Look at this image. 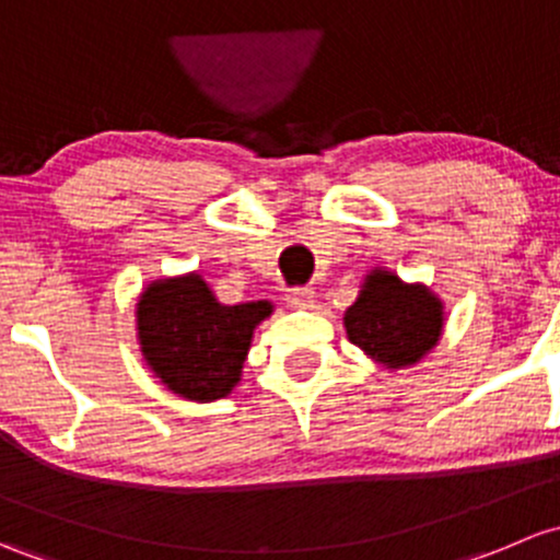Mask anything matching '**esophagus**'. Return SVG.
I'll use <instances>...</instances> for the list:
<instances>
[{"mask_svg": "<svg viewBox=\"0 0 560 560\" xmlns=\"http://www.w3.org/2000/svg\"><path fill=\"white\" fill-rule=\"evenodd\" d=\"M285 299L293 310H310L315 302V291L313 288H291Z\"/></svg>", "mask_w": 560, "mask_h": 560, "instance_id": "34e87169", "label": "esophagus"}]
</instances>
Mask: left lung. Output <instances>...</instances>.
Instances as JSON below:
<instances>
[{"mask_svg": "<svg viewBox=\"0 0 560 560\" xmlns=\"http://www.w3.org/2000/svg\"><path fill=\"white\" fill-rule=\"evenodd\" d=\"M342 323L350 342L374 364L405 369L436 348L445 328V304L423 282H405L390 269L374 267Z\"/></svg>", "mask_w": 560, "mask_h": 560, "instance_id": "left-lung-1", "label": "left lung"}]
</instances>
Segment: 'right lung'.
Listing matches in <instances>:
<instances>
[{"label": "right lung", "mask_w": 560, "mask_h": 560, "mask_svg": "<svg viewBox=\"0 0 560 560\" xmlns=\"http://www.w3.org/2000/svg\"><path fill=\"white\" fill-rule=\"evenodd\" d=\"M272 313L267 299L221 304L199 272L161 278L137 299V342L166 390L205 405L232 394L253 331Z\"/></svg>", "instance_id": "obj_1"}]
</instances>
